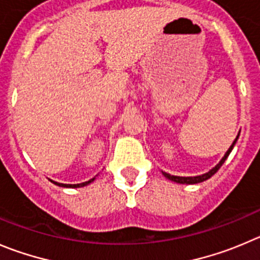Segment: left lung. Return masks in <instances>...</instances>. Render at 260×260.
<instances>
[{"instance_id": "left-lung-1", "label": "left lung", "mask_w": 260, "mask_h": 260, "mask_svg": "<svg viewBox=\"0 0 260 260\" xmlns=\"http://www.w3.org/2000/svg\"><path fill=\"white\" fill-rule=\"evenodd\" d=\"M237 138H239V136H237V137H236V140H235V141H234V144L231 145V147H230V149H229V151L225 152L224 156L222 157V160H220L219 163H218L217 166H215L214 168L212 169V171L208 172V173L201 174V176H196V177H178V176H171V174L164 173V172H163V174L167 177V178L171 179V181L177 182V183H186V185H193V183H199V182L205 181V179L210 178V177H212L214 173H217L218 169H219L220 167H222V164L225 161V159H227V156H229V155H230V152H231L232 149H234L235 144H236V141H237Z\"/></svg>"}]
</instances>
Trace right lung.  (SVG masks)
Returning a JSON list of instances; mask_svg holds the SVG:
<instances>
[{
    "label": "right lung",
    "instance_id": "obj_1",
    "mask_svg": "<svg viewBox=\"0 0 260 260\" xmlns=\"http://www.w3.org/2000/svg\"><path fill=\"white\" fill-rule=\"evenodd\" d=\"M94 178H92V179H89V181H87V182H83V183H78V185H65V183H57V182H53V183H55V185H57V186H60V187H73V188H75V187H83V186H86V185H88V183H91L92 181H93Z\"/></svg>",
    "mask_w": 260,
    "mask_h": 260
}]
</instances>
